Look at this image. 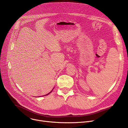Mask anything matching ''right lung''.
<instances>
[{
	"label": "right lung",
	"mask_w": 128,
	"mask_h": 128,
	"mask_svg": "<svg viewBox=\"0 0 128 128\" xmlns=\"http://www.w3.org/2000/svg\"><path fill=\"white\" fill-rule=\"evenodd\" d=\"M52 91H51V92H50V93H48V94H46V95H48V94H49V93H51V92H52Z\"/></svg>",
	"instance_id": "obj_1"
}]
</instances>
